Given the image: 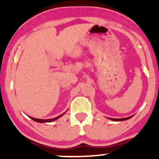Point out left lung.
I'll return each mask as SVG.
<instances>
[{
	"label": "left lung",
	"mask_w": 159,
	"mask_h": 159,
	"mask_svg": "<svg viewBox=\"0 0 159 159\" xmlns=\"http://www.w3.org/2000/svg\"><path fill=\"white\" fill-rule=\"evenodd\" d=\"M133 116H129V117H125V118H120V119H114V118H108L109 120H113V121H123V120H127L129 119H130V118H132Z\"/></svg>",
	"instance_id": "left-lung-1"
}]
</instances>
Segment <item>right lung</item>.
I'll return each mask as SVG.
<instances>
[{"instance_id":"add662e5","label":"right lung","mask_w":159,"mask_h":159,"mask_svg":"<svg viewBox=\"0 0 159 159\" xmlns=\"http://www.w3.org/2000/svg\"><path fill=\"white\" fill-rule=\"evenodd\" d=\"M66 112L63 113V114H62L60 115V116H57V117H54V118H52V119H48V120H42V119H36V118H34V117H31V116H29V117L30 118V119L34 120V121L35 122H37V123H51V122H53L54 121V120L59 119L60 117H61L62 116H63V114H65Z\"/></svg>"}]
</instances>
